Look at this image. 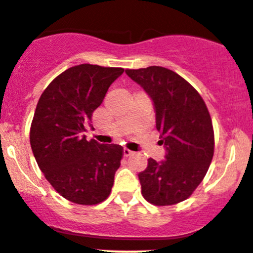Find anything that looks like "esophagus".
Returning a JSON list of instances; mask_svg holds the SVG:
<instances>
[{"instance_id": "obj_1", "label": "esophagus", "mask_w": 253, "mask_h": 253, "mask_svg": "<svg viewBox=\"0 0 253 253\" xmlns=\"http://www.w3.org/2000/svg\"><path fill=\"white\" fill-rule=\"evenodd\" d=\"M132 151H130V150H127V148H124L123 150V155L126 156V157H129V156H131L132 155Z\"/></svg>"}]
</instances>
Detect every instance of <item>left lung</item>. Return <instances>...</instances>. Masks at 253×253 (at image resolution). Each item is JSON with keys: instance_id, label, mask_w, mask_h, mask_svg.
<instances>
[{"instance_id": "obj_1", "label": "left lung", "mask_w": 253, "mask_h": 253, "mask_svg": "<svg viewBox=\"0 0 253 253\" xmlns=\"http://www.w3.org/2000/svg\"><path fill=\"white\" fill-rule=\"evenodd\" d=\"M126 73L152 100L160 144L167 151L166 160L150 158L139 173L142 196L156 206L179 204L204 180L212 162L214 132L210 112L200 93L173 70L152 66Z\"/></svg>"}]
</instances>
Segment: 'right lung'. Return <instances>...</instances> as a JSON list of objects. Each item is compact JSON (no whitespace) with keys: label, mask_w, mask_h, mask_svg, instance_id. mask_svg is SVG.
<instances>
[{"label":"right lung","mask_w":253,"mask_h":253,"mask_svg":"<svg viewBox=\"0 0 253 253\" xmlns=\"http://www.w3.org/2000/svg\"><path fill=\"white\" fill-rule=\"evenodd\" d=\"M123 68L79 64L54 78L41 95L30 127L39 168L61 196L97 205L111 194L123 148L87 141L84 131Z\"/></svg>","instance_id":"add662e5"}]
</instances>
